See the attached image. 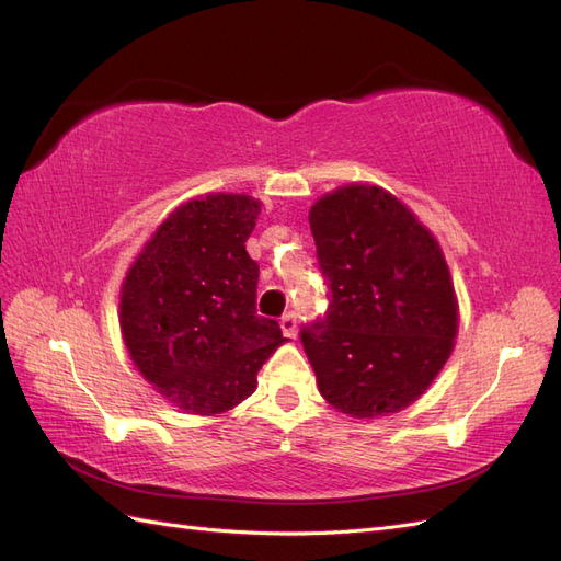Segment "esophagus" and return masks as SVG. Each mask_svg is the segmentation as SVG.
I'll return each instance as SVG.
<instances>
[{
    "instance_id": "1",
    "label": "esophagus",
    "mask_w": 561,
    "mask_h": 561,
    "mask_svg": "<svg viewBox=\"0 0 561 561\" xmlns=\"http://www.w3.org/2000/svg\"><path fill=\"white\" fill-rule=\"evenodd\" d=\"M280 330L287 334V336H295L297 334V316L295 313H285L280 318Z\"/></svg>"
}]
</instances>
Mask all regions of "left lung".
Instances as JSON below:
<instances>
[{
  "label": "left lung",
  "mask_w": 561,
  "mask_h": 561,
  "mask_svg": "<svg viewBox=\"0 0 561 561\" xmlns=\"http://www.w3.org/2000/svg\"><path fill=\"white\" fill-rule=\"evenodd\" d=\"M325 318L301 330L320 396L353 419L396 414L426 393L458 332L443 248L400 198L346 184L309 213Z\"/></svg>",
  "instance_id": "1"
}]
</instances>
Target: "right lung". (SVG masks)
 Instances as JSON below:
<instances>
[{
	"label": "right lung",
	"instance_id": "right-lung-1",
	"mask_svg": "<svg viewBox=\"0 0 561 561\" xmlns=\"http://www.w3.org/2000/svg\"><path fill=\"white\" fill-rule=\"evenodd\" d=\"M262 203L208 194L182 203L130 264L118 325L130 360L180 410L222 414L257 388V371L287 339L257 316L245 241Z\"/></svg>",
	"mask_w": 561,
	"mask_h": 561
}]
</instances>
